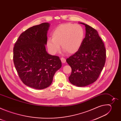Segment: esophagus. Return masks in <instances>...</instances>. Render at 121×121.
<instances>
[{"instance_id": "1", "label": "esophagus", "mask_w": 121, "mask_h": 121, "mask_svg": "<svg viewBox=\"0 0 121 121\" xmlns=\"http://www.w3.org/2000/svg\"><path fill=\"white\" fill-rule=\"evenodd\" d=\"M61 60L62 63H65L66 62V59L63 57H62L61 58Z\"/></svg>"}]
</instances>
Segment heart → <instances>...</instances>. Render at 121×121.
<instances>
[{"mask_svg":"<svg viewBox=\"0 0 121 121\" xmlns=\"http://www.w3.org/2000/svg\"><path fill=\"white\" fill-rule=\"evenodd\" d=\"M52 38L47 41V46L53 55L62 49L68 54L73 55L80 48L84 38V31L81 26L71 23L58 25L52 33Z\"/></svg>","mask_w":121,"mask_h":121,"instance_id":"obj_1","label":"heart"}]
</instances>
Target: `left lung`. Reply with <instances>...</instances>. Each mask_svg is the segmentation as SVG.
I'll list each match as a JSON object with an SVG mask.
<instances>
[{"mask_svg":"<svg viewBox=\"0 0 121 121\" xmlns=\"http://www.w3.org/2000/svg\"><path fill=\"white\" fill-rule=\"evenodd\" d=\"M85 26L86 35L79 50L66 59L72 68L69 77L70 82L78 87H85L98 79L104 66L106 49L97 31L82 22Z\"/></svg>","mask_w":121,"mask_h":121,"instance_id":"1","label":"left lung"}]
</instances>
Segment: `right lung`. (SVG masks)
I'll return each instance as SVG.
<instances>
[{"label": "right lung", "instance_id": "obj_1", "mask_svg": "<svg viewBox=\"0 0 121 121\" xmlns=\"http://www.w3.org/2000/svg\"><path fill=\"white\" fill-rule=\"evenodd\" d=\"M50 24L43 23L22 32L13 48V61L23 83L30 88L42 90L52 83L55 73L61 67L57 56L46 51Z\"/></svg>", "mask_w": 121, "mask_h": 121}]
</instances>
